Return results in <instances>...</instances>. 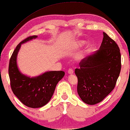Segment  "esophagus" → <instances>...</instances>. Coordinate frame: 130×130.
<instances>
[{
	"label": "esophagus",
	"instance_id": "obj_1",
	"mask_svg": "<svg viewBox=\"0 0 130 130\" xmlns=\"http://www.w3.org/2000/svg\"><path fill=\"white\" fill-rule=\"evenodd\" d=\"M68 73L69 74H74V71H73L72 69H69L68 71Z\"/></svg>",
	"mask_w": 130,
	"mask_h": 130
}]
</instances>
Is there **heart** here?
<instances>
[{
    "label": "heart",
    "instance_id": "heart-1",
    "mask_svg": "<svg viewBox=\"0 0 130 130\" xmlns=\"http://www.w3.org/2000/svg\"><path fill=\"white\" fill-rule=\"evenodd\" d=\"M84 42L83 41H76L75 42L74 44H73L72 47H73V48H78V47L81 46L82 45L84 44ZM89 47H89V45H87V46L85 47V50H84V51L83 52V54H84V53L87 52V51L89 50Z\"/></svg>",
    "mask_w": 130,
    "mask_h": 130
}]
</instances>
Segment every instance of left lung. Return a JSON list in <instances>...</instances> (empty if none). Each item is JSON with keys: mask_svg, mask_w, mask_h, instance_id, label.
I'll return each instance as SVG.
<instances>
[{"mask_svg": "<svg viewBox=\"0 0 130 130\" xmlns=\"http://www.w3.org/2000/svg\"><path fill=\"white\" fill-rule=\"evenodd\" d=\"M103 35L100 49L82 60L75 70L78 94L89 105L99 103L113 90L121 68L119 47L107 34Z\"/></svg>", "mask_w": 130, "mask_h": 130, "instance_id": "obj_1", "label": "left lung"}]
</instances>
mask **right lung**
I'll list each match as a JSON object with an SVG mask.
<instances>
[{
	"label": "right lung",
	"mask_w": 130,
	"mask_h": 130,
	"mask_svg": "<svg viewBox=\"0 0 130 130\" xmlns=\"http://www.w3.org/2000/svg\"><path fill=\"white\" fill-rule=\"evenodd\" d=\"M37 37L36 35L29 36L20 42L13 52L9 65V75L13 92L22 103L33 108L43 107L50 101L56 85L65 75L62 71H55L30 78L20 72L16 60L21 45Z\"/></svg>",
	"instance_id": "add662e5"
}]
</instances>
